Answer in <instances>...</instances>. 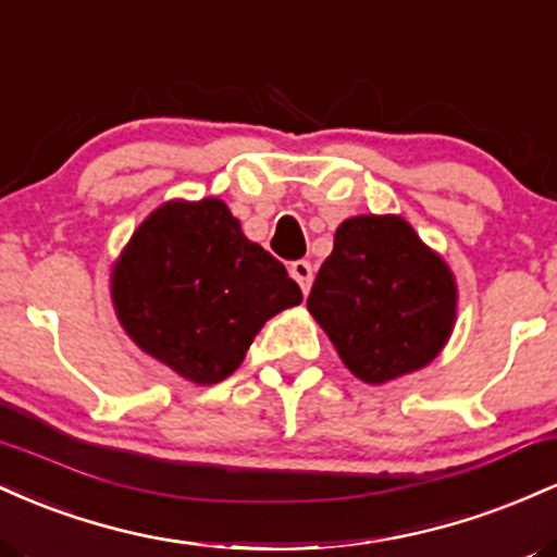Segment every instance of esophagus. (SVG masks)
<instances>
[{
    "label": "esophagus",
    "instance_id": "34e87169",
    "mask_svg": "<svg viewBox=\"0 0 557 557\" xmlns=\"http://www.w3.org/2000/svg\"><path fill=\"white\" fill-rule=\"evenodd\" d=\"M287 270H290L293 280H296V283L300 285V290H304V293L311 290V283H314V267H311L309 261L298 259V261H293Z\"/></svg>",
    "mask_w": 557,
    "mask_h": 557
}]
</instances>
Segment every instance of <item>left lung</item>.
Returning a JSON list of instances; mask_svg holds the SVG:
<instances>
[{
  "label": "left lung",
  "mask_w": 557,
  "mask_h": 557,
  "mask_svg": "<svg viewBox=\"0 0 557 557\" xmlns=\"http://www.w3.org/2000/svg\"><path fill=\"white\" fill-rule=\"evenodd\" d=\"M456 304L450 267L395 214L345 220L306 300L345 367L369 385L437 359Z\"/></svg>",
  "instance_id": "left-lung-1"
}]
</instances>
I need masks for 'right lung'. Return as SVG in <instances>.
Here are the masks:
<instances>
[{"label":"right lung","mask_w":557,"mask_h":557,"mask_svg":"<svg viewBox=\"0 0 557 557\" xmlns=\"http://www.w3.org/2000/svg\"><path fill=\"white\" fill-rule=\"evenodd\" d=\"M300 300L296 280L243 235L220 198L162 203L112 270L123 330L196 385L233 374L267 319Z\"/></svg>","instance_id":"right-lung-1"}]
</instances>
